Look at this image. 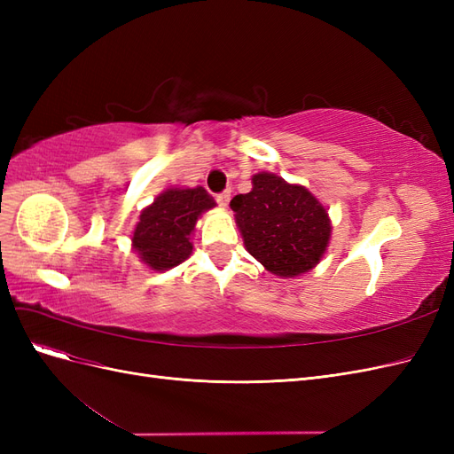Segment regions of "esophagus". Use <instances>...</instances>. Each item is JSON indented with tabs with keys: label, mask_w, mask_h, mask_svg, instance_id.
Here are the masks:
<instances>
[{
	"label": "esophagus",
	"mask_w": 454,
	"mask_h": 454,
	"mask_svg": "<svg viewBox=\"0 0 454 454\" xmlns=\"http://www.w3.org/2000/svg\"><path fill=\"white\" fill-rule=\"evenodd\" d=\"M215 200H217V204L219 206H225L229 204V200H231V191H223V193H219V195H215Z\"/></svg>",
	"instance_id": "34e87169"
}]
</instances>
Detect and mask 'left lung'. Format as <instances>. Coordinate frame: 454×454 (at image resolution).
<instances>
[{
    "label": "left lung",
    "mask_w": 454,
    "mask_h": 454,
    "mask_svg": "<svg viewBox=\"0 0 454 454\" xmlns=\"http://www.w3.org/2000/svg\"><path fill=\"white\" fill-rule=\"evenodd\" d=\"M252 191L231 200L244 246L269 272L294 278L320 263L332 237L327 210L303 185L270 172L252 177Z\"/></svg>",
    "instance_id": "8db88e82"
}]
</instances>
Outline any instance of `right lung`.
<instances>
[{"label": "right lung", "instance_id": "right-lung-1", "mask_svg": "<svg viewBox=\"0 0 454 454\" xmlns=\"http://www.w3.org/2000/svg\"><path fill=\"white\" fill-rule=\"evenodd\" d=\"M215 202L204 187L167 189L142 210L132 235V248L151 270H168L185 261L193 244L191 232L202 212Z\"/></svg>", "mask_w": 454, "mask_h": 454}]
</instances>
